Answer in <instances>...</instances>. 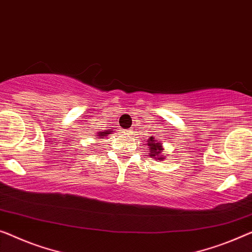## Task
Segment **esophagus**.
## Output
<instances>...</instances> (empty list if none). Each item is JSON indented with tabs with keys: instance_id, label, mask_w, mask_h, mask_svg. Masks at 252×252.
Returning a JSON list of instances; mask_svg holds the SVG:
<instances>
[{
	"instance_id": "34e87169",
	"label": "esophagus",
	"mask_w": 252,
	"mask_h": 252,
	"mask_svg": "<svg viewBox=\"0 0 252 252\" xmlns=\"http://www.w3.org/2000/svg\"><path fill=\"white\" fill-rule=\"evenodd\" d=\"M125 132H126V133H129V132H130V130H126Z\"/></svg>"
}]
</instances>
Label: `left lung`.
<instances>
[{"instance_id": "8db88e82", "label": "left lung", "mask_w": 252, "mask_h": 252, "mask_svg": "<svg viewBox=\"0 0 252 252\" xmlns=\"http://www.w3.org/2000/svg\"><path fill=\"white\" fill-rule=\"evenodd\" d=\"M147 146L149 148V156L152 157L154 159L157 160H164L166 157L164 156V147H163V142L158 140V139L150 137L147 140Z\"/></svg>"}]
</instances>
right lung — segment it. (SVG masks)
I'll list each match as a JSON object with an SVG mask.
<instances>
[{"instance_id":"add662e5","label":"right lung","mask_w":252,"mask_h":252,"mask_svg":"<svg viewBox=\"0 0 252 252\" xmlns=\"http://www.w3.org/2000/svg\"><path fill=\"white\" fill-rule=\"evenodd\" d=\"M112 132H113V131H112L111 129L110 130H104V131H102V132H98L97 133V139H104L105 137H107L108 134H112Z\"/></svg>"}]
</instances>
